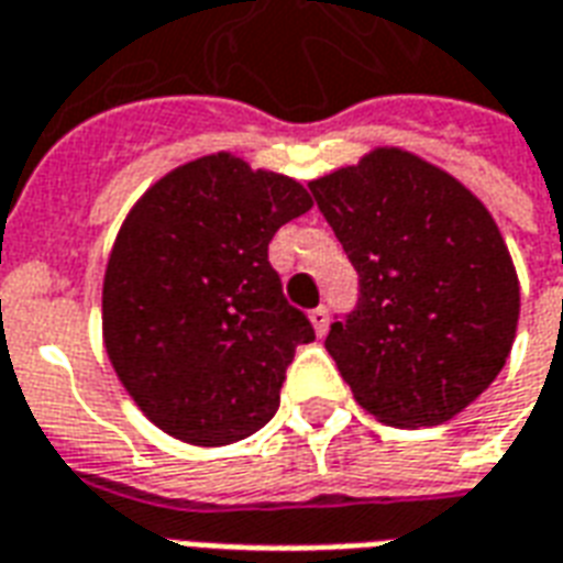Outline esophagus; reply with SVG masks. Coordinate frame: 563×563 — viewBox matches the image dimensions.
<instances>
[{
	"mask_svg": "<svg viewBox=\"0 0 563 563\" xmlns=\"http://www.w3.org/2000/svg\"><path fill=\"white\" fill-rule=\"evenodd\" d=\"M310 322H313L316 334H319V336L328 334V322H331V316H328V307H316L313 313H310Z\"/></svg>",
	"mask_w": 563,
	"mask_h": 563,
	"instance_id": "obj_1",
	"label": "esophagus"
}]
</instances>
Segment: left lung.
<instances>
[{"mask_svg":"<svg viewBox=\"0 0 563 563\" xmlns=\"http://www.w3.org/2000/svg\"><path fill=\"white\" fill-rule=\"evenodd\" d=\"M307 187L357 271V303L324 340L357 406L390 427L460 415L501 373L519 322V280L493 214L402 148Z\"/></svg>","mask_w":563,"mask_h":563,"instance_id":"obj_1","label":"left lung"}]
</instances>
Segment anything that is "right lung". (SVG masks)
I'll return each mask as SVG.
<instances>
[{
    "instance_id": "obj_1",
    "label": "right lung",
    "mask_w": 563,
    "mask_h": 563,
    "mask_svg": "<svg viewBox=\"0 0 563 563\" xmlns=\"http://www.w3.org/2000/svg\"><path fill=\"white\" fill-rule=\"evenodd\" d=\"M310 208L295 178L227 152L178 166L131 208L103 277V343L154 427L220 448L277 415L286 366L316 331L268 244Z\"/></svg>"
}]
</instances>
